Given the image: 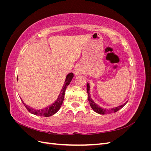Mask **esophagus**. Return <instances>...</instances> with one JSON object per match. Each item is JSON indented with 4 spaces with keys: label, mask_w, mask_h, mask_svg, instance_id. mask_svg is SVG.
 Returning <instances> with one entry per match:
<instances>
[{
    "label": "esophagus",
    "mask_w": 151,
    "mask_h": 151,
    "mask_svg": "<svg viewBox=\"0 0 151 151\" xmlns=\"http://www.w3.org/2000/svg\"><path fill=\"white\" fill-rule=\"evenodd\" d=\"M75 74L77 76V75H79V74H82V70L80 68H77V69L75 70L74 72Z\"/></svg>",
    "instance_id": "obj_1"
}]
</instances>
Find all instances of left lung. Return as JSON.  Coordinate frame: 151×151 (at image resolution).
<instances>
[{"instance_id": "left-lung-1", "label": "left lung", "mask_w": 151, "mask_h": 151, "mask_svg": "<svg viewBox=\"0 0 151 151\" xmlns=\"http://www.w3.org/2000/svg\"><path fill=\"white\" fill-rule=\"evenodd\" d=\"M89 88H90L89 84L88 83V84H87V92H88V101L89 102L90 106H91V108H92V109L95 112H96L99 114H101V115H106V114H108V113H115V112H116V111L119 110V109H120L121 108H122L126 104V103H127V101L123 104L120 105V106H118L117 107H115L114 108H111V109H109L101 108L99 106H98L97 104H96L93 101V99H91V96H90V93H89Z\"/></svg>"}]
</instances>
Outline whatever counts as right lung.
<instances>
[{
  "label": "right lung",
  "mask_w": 151,
  "mask_h": 151,
  "mask_svg": "<svg viewBox=\"0 0 151 151\" xmlns=\"http://www.w3.org/2000/svg\"><path fill=\"white\" fill-rule=\"evenodd\" d=\"M73 77H74V74H73V73H70V74H68L67 76L65 83L63 84V88L60 91V93L59 94L58 98L53 104L50 105V106H47V108H45L41 109H33V108H31L30 106H29L28 105H26L23 101H22V99H21V101L22 103H23V104L24 105V106L26 108V109H28V111L31 113L33 114V115L40 116H46V117L52 116L54 115L55 113H56L59 110V109L60 108L62 103L63 101V99H64V95H65L66 88L68 86V85L70 83Z\"/></svg>",
  "instance_id": "add662e5"
}]
</instances>
